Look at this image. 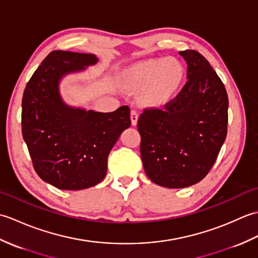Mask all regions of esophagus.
<instances>
[{
  "instance_id": "1",
  "label": "esophagus",
  "mask_w": 258,
  "mask_h": 258,
  "mask_svg": "<svg viewBox=\"0 0 258 258\" xmlns=\"http://www.w3.org/2000/svg\"><path fill=\"white\" fill-rule=\"evenodd\" d=\"M131 120H132V125L135 126L138 124V120H139V114L136 111H132L131 112Z\"/></svg>"
}]
</instances>
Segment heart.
Returning a JSON list of instances; mask_svg holds the SVG:
<instances>
[{"mask_svg": "<svg viewBox=\"0 0 258 258\" xmlns=\"http://www.w3.org/2000/svg\"><path fill=\"white\" fill-rule=\"evenodd\" d=\"M185 76L183 64L174 57L155 58L142 63L130 75V83L144 90L143 101L149 106L165 105L177 95Z\"/></svg>", "mask_w": 258, "mask_h": 258, "instance_id": "heart-1", "label": "heart"}]
</instances>
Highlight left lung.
<instances>
[{
	"mask_svg": "<svg viewBox=\"0 0 258 258\" xmlns=\"http://www.w3.org/2000/svg\"><path fill=\"white\" fill-rule=\"evenodd\" d=\"M187 64V82L164 109L139 117L141 157L155 184L184 188L211 171L226 139L228 97L207 59L194 50L179 52Z\"/></svg>",
	"mask_w": 258,
	"mask_h": 258,
	"instance_id": "obj_1",
	"label": "left lung"
}]
</instances>
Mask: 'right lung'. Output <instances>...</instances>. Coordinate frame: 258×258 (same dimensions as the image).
I'll list each match as a JSON object with an SVG mask.
<instances>
[{
  "mask_svg": "<svg viewBox=\"0 0 258 258\" xmlns=\"http://www.w3.org/2000/svg\"><path fill=\"white\" fill-rule=\"evenodd\" d=\"M94 54L53 51L32 75L22 98V134L33 166L44 182L79 190L102 182L107 157L131 126L130 107L111 113L68 105L59 94L64 76L82 72Z\"/></svg>",
  "mask_w": 258,
  "mask_h": 258,
  "instance_id": "1",
  "label": "right lung"
}]
</instances>
